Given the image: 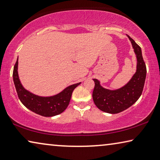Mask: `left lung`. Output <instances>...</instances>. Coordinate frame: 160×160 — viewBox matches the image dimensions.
Instances as JSON below:
<instances>
[{"label": "left lung", "mask_w": 160, "mask_h": 160, "mask_svg": "<svg viewBox=\"0 0 160 160\" xmlns=\"http://www.w3.org/2000/svg\"><path fill=\"white\" fill-rule=\"evenodd\" d=\"M137 57V70L132 78L123 87L116 90L103 88L101 82L93 79L95 88L92 92L94 103L106 113L115 114L122 112L136 103L141 96L147 75V68L142 57V49L127 35Z\"/></svg>", "instance_id": "obj_1"}]
</instances>
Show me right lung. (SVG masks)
<instances>
[{
  "instance_id": "1",
  "label": "right lung",
  "mask_w": 160,
  "mask_h": 160,
  "mask_svg": "<svg viewBox=\"0 0 160 160\" xmlns=\"http://www.w3.org/2000/svg\"><path fill=\"white\" fill-rule=\"evenodd\" d=\"M18 59L17 58L13 72V79L18 96L23 106L35 113L45 117H52L60 114L70 103L74 89L81 82L71 85L62 91L52 96H40L28 91L19 79L18 72Z\"/></svg>"
}]
</instances>
